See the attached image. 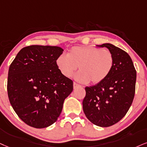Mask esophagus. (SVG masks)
Here are the masks:
<instances>
[{
  "mask_svg": "<svg viewBox=\"0 0 147 147\" xmlns=\"http://www.w3.org/2000/svg\"><path fill=\"white\" fill-rule=\"evenodd\" d=\"M78 87H81L80 85L78 84V83L74 82V89H76V88H78Z\"/></svg>",
  "mask_w": 147,
  "mask_h": 147,
  "instance_id": "34e87169",
  "label": "esophagus"
}]
</instances>
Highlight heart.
Returning <instances> with one entry per match:
<instances>
[{
  "label": "heart",
  "mask_w": 147,
  "mask_h": 147,
  "mask_svg": "<svg viewBox=\"0 0 147 147\" xmlns=\"http://www.w3.org/2000/svg\"><path fill=\"white\" fill-rule=\"evenodd\" d=\"M114 65L111 52L93 46L73 47L67 55L62 54L57 59L58 69L67 78L73 76L79 66L76 78L83 83L101 82L111 73Z\"/></svg>",
  "instance_id": "heart-1"
}]
</instances>
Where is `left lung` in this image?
I'll use <instances>...</instances> for the list:
<instances>
[{
	"label": "left lung",
	"instance_id": "left-lung-1",
	"mask_svg": "<svg viewBox=\"0 0 147 147\" xmlns=\"http://www.w3.org/2000/svg\"><path fill=\"white\" fill-rule=\"evenodd\" d=\"M106 47L115 58L111 73L98 84L85 87L83 110L90 122L107 127L121 121L129 110L135 95L136 71L129 55L110 43Z\"/></svg>",
	"mask_w": 147,
	"mask_h": 147
}]
</instances>
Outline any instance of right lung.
Masks as SVG:
<instances>
[{
	"mask_svg": "<svg viewBox=\"0 0 147 147\" xmlns=\"http://www.w3.org/2000/svg\"><path fill=\"white\" fill-rule=\"evenodd\" d=\"M63 50L57 46L32 45L23 48L11 63L7 93L12 108L23 122L35 128L55 123L73 81L57 67Z\"/></svg>",
	"mask_w": 147,
	"mask_h": 147,
	"instance_id": "right-lung-1",
	"label": "right lung"
}]
</instances>
